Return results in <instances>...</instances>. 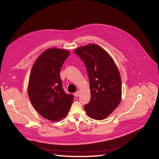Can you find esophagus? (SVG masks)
<instances>
[{
	"label": "esophagus",
	"mask_w": 159,
	"mask_h": 159,
	"mask_svg": "<svg viewBox=\"0 0 159 159\" xmlns=\"http://www.w3.org/2000/svg\"><path fill=\"white\" fill-rule=\"evenodd\" d=\"M79 95H80V91H76L75 93V96L76 97H79Z\"/></svg>",
	"instance_id": "1"
}]
</instances>
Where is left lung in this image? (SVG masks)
<instances>
[{"label":"left lung","instance_id":"1","mask_svg":"<svg viewBox=\"0 0 159 159\" xmlns=\"http://www.w3.org/2000/svg\"><path fill=\"white\" fill-rule=\"evenodd\" d=\"M78 55L87 68L91 100L84 105L87 114L92 119L106 118L118 106L121 99V81L118 68L113 58L97 44L76 48Z\"/></svg>","mask_w":159,"mask_h":159}]
</instances>
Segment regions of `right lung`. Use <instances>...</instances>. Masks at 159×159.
<instances>
[{"label":"right lung","mask_w":159,"mask_h":159,"mask_svg":"<svg viewBox=\"0 0 159 159\" xmlns=\"http://www.w3.org/2000/svg\"><path fill=\"white\" fill-rule=\"evenodd\" d=\"M70 52L63 49H47L32 66L28 84V95L39 114L48 120L57 121L68 113L74 97L66 94L60 71Z\"/></svg>","instance_id":"right-lung-1"}]
</instances>
